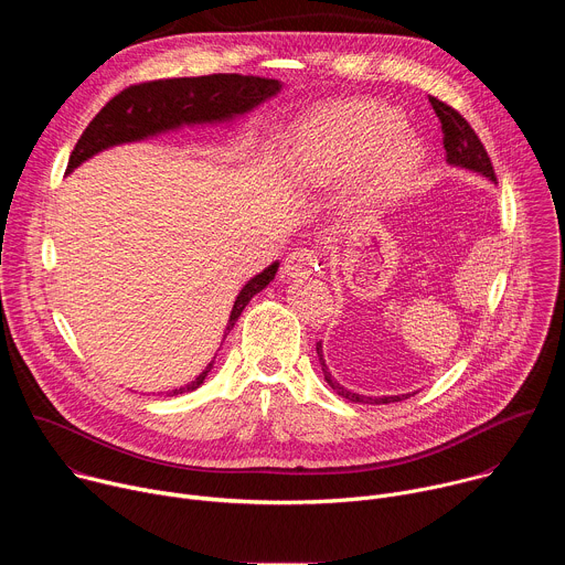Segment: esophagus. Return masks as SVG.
<instances>
[{
	"label": "esophagus",
	"instance_id": "1",
	"mask_svg": "<svg viewBox=\"0 0 565 565\" xmlns=\"http://www.w3.org/2000/svg\"><path fill=\"white\" fill-rule=\"evenodd\" d=\"M315 270H317V253L308 248H297L284 262V275L292 279L310 277Z\"/></svg>",
	"mask_w": 565,
	"mask_h": 565
}]
</instances>
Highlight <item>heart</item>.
Masks as SVG:
<instances>
[{"mask_svg": "<svg viewBox=\"0 0 565 565\" xmlns=\"http://www.w3.org/2000/svg\"><path fill=\"white\" fill-rule=\"evenodd\" d=\"M420 138L366 103H331L303 116L288 136L284 166L301 190L349 179V212H382L405 199L423 168Z\"/></svg>", "mask_w": 565, "mask_h": 565, "instance_id": "obj_1", "label": "heart"}]
</instances>
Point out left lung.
<instances>
[{
  "label": "left lung",
  "instance_id": "8db88e82",
  "mask_svg": "<svg viewBox=\"0 0 565 565\" xmlns=\"http://www.w3.org/2000/svg\"><path fill=\"white\" fill-rule=\"evenodd\" d=\"M440 125H443V145H445V158H447V166L451 168H460V170H467V172H473V174H480L486 177L488 181L497 183V177H494V168L490 163V156L486 151V147H482V142L478 140L476 131L469 127V122L456 111L451 109L449 105L436 100V98H429ZM317 358H319V364H321V371H324V380L329 382V386L347 397L349 402H362V405H388V402H399V399H407L412 395H416L418 391H412V393H399V395H360L351 388H347L344 384H340L333 373L329 371L327 366V360H324V347H321V342H317Z\"/></svg>",
  "mask_w": 565,
  "mask_h": 565
}]
</instances>
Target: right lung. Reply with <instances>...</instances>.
<instances>
[{
	"instance_id": "right-lung-1",
	"label": "right lung",
	"mask_w": 565,
	"mask_h": 565,
	"mask_svg": "<svg viewBox=\"0 0 565 565\" xmlns=\"http://www.w3.org/2000/svg\"><path fill=\"white\" fill-rule=\"evenodd\" d=\"M281 89H284V83H279V79L238 75V73L172 77V79H156V83L134 85L120 92L116 98H111L100 109V114L89 122L85 134L75 142V149L71 151L66 174L77 170L85 160L116 145L142 142L170 131H179L183 127L232 125L236 118L248 116L259 105L275 98ZM277 270H279V262H273L268 268H264L259 275H255L244 288L238 290L227 317L223 340L230 335L236 319L250 303V299L264 288H268ZM214 358L192 382L179 388H172L168 395L196 391L214 369Z\"/></svg>"
}]
</instances>
